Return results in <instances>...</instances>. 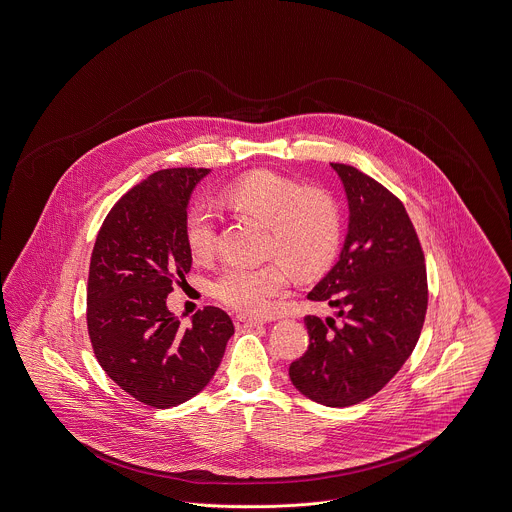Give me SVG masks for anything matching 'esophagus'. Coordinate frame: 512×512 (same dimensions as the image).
I'll list each match as a JSON object with an SVG mask.
<instances>
[{"instance_id": "esophagus-1", "label": "esophagus", "mask_w": 512, "mask_h": 512, "mask_svg": "<svg viewBox=\"0 0 512 512\" xmlns=\"http://www.w3.org/2000/svg\"><path fill=\"white\" fill-rule=\"evenodd\" d=\"M263 322L257 318H249V316H235V328L237 330H245V328H255L261 326Z\"/></svg>"}]
</instances>
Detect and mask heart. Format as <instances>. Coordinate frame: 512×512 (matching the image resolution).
Segmentation results:
<instances>
[{
  "label": "heart",
  "mask_w": 512,
  "mask_h": 512,
  "mask_svg": "<svg viewBox=\"0 0 512 512\" xmlns=\"http://www.w3.org/2000/svg\"><path fill=\"white\" fill-rule=\"evenodd\" d=\"M220 204L269 226V255L283 259L302 277L326 271L338 257L343 220L338 202L328 192L308 190L273 172H253L224 188ZM184 235L196 259H210L218 243L216 214L206 206H194L186 216ZM284 263L228 265L212 283V292L241 314L263 316L290 281Z\"/></svg>",
  "instance_id": "b5f03b06"
}]
</instances>
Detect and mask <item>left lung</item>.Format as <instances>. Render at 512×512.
I'll return each instance as SVG.
<instances>
[{
  "label": "left lung",
  "mask_w": 512,
  "mask_h": 512,
  "mask_svg": "<svg viewBox=\"0 0 512 512\" xmlns=\"http://www.w3.org/2000/svg\"><path fill=\"white\" fill-rule=\"evenodd\" d=\"M349 206L340 259L308 298L341 318L306 316L310 345L290 369L304 397L343 408L377 395L410 357L428 308L424 253L395 194L355 167L332 163Z\"/></svg>",
  "instance_id": "1"
}]
</instances>
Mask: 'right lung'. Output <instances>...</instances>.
I'll list each match as a JSON object with an SVG mask.
<instances>
[{"mask_svg":"<svg viewBox=\"0 0 512 512\" xmlns=\"http://www.w3.org/2000/svg\"><path fill=\"white\" fill-rule=\"evenodd\" d=\"M210 169H165L131 188L104 220L90 259L88 334L98 363L143 404L171 408L214 377L233 336L216 306L182 328L167 308L174 279L192 267L186 208Z\"/></svg>","mask_w":512,"mask_h":512,"instance_id":"add662e5","label":"right lung"}]
</instances>
